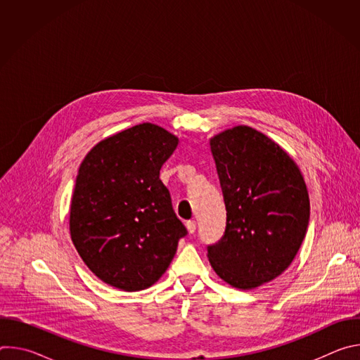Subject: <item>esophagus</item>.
Wrapping results in <instances>:
<instances>
[{"mask_svg": "<svg viewBox=\"0 0 360 360\" xmlns=\"http://www.w3.org/2000/svg\"><path fill=\"white\" fill-rule=\"evenodd\" d=\"M186 229H188L189 233H195V231H196V222H195V221H188V222H186Z\"/></svg>", "mask_w": 360, "mask_h": 360, "instance_id": "esophagus-1", "label": "esophagus"}]
</instances>
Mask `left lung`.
<instances>
[{
    "label": "left lung",
    "mask_w": 360,
    "mask_h": 360,
    "mask_svg": "<svg viewBox=\"0 0 360 360\" xmlns=\"http://www.w3.org/2000/svg\"><path fill=\"white\" fill-rule=\"evenodd\" d=\"M226 228L208 246L217 275L236 289L274 281L295 259L309 224V195L296 162L275 141L246 125L210 141Z\"/></svg>",
    "instance_id": "8db88e82"
}]
</instances>
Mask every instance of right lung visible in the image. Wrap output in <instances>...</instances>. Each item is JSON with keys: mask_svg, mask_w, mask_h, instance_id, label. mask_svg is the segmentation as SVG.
Instances as JSON below:
<instances>
[{"mask_svg": "<svg viewBox=\"0 0 360 360\" xmlns=\"http://www.w3.org/2000/svg\"><path fill=\"white\" fill-rule=\"evenodd\" d=\"M176 146L174 134L143 122L98 142L79 167L71 239L89 271L112 288L136 292L158 282L186 235L160 179Z\"/></svg>", "mask_w": 360, "mask_h": 360, "instance_id": "1", "label": "right lung"}]
</instances>
